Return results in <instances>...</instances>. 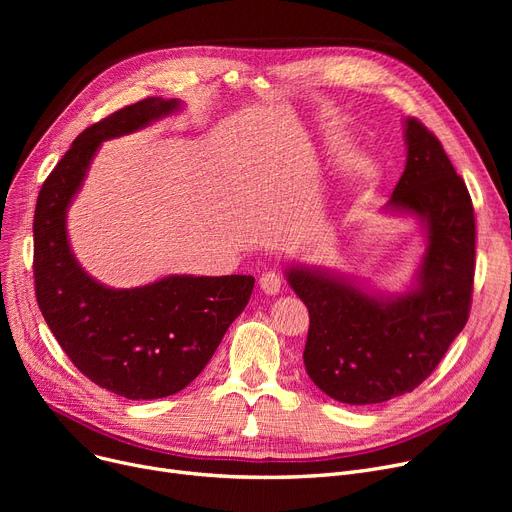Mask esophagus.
<instances>
[{"label": "esophagus", "instance_id": "esophagus-1", "mask_svg": "<svg viewBox=\"0 0 512 512\" xmlns=\"http://www.w3.org/2000/svg\"><path fill=\"white\" fill-rule=\"evenodd\" d=\"M282 282H284V278L280 272H265L259 278V286L265 294H278L282 288Z\"/></svg>", "mask_w": 512, "mask_h": 512}]
</instances>
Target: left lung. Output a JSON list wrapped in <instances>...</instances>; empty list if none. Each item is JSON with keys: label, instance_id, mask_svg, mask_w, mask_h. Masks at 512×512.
<instances>
[{"label": "left lung", "instance_id": "8db88e82", "mask_svg": "<svg viewBox=\"0 0 512 512\" xmlns=\"http://www.w3.org/2000/svg\"><path fill=\"white\" fill-rule=\"evenodd\" d=\"M407 166L386 205L417 215L425 253L405 294H373L353 280L290 265L286 280L309 309L305 369L346 405L413 392L438 367L469 319L475 274V215L465 180L417 118L405 120Z\"/></svg>", "mask_w": 512, "mask_h": 512}]
</instances>
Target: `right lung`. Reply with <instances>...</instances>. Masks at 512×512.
<instances>
[{
  "mask_svg": "<svg viewBox=\"0 0 512 512\" xmlns=\"http://www.w3.org/2000/svg\"><path fill=\"white\" fill-rule=\"evenodd\" d=\"M178 99L147 97L89 126L47 176L35 207V294L49 330L74 367L130 400L191 384L247 307L253 276H168L139 288H107L70 251L66 211L107 139L178 112Z\"/></svg>",
  "mask_w": 512,
  "mask_h": 512,
  "instance_id": "obj_1",
  "label": "right lung"
}]
</instances>
